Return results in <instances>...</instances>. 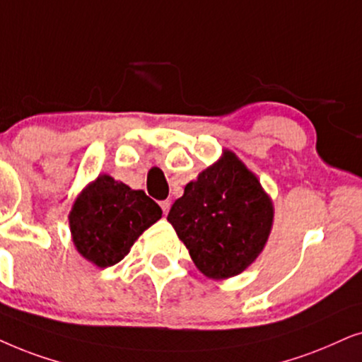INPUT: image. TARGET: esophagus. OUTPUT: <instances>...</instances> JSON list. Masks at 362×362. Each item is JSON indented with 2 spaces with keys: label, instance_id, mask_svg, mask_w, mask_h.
Masks as SVG:
<instances>
[{
  "label": "esophagus",
  "instance_id": "1",
  "mask_svg": "<svg viewBox=\"0 0 362 362\" xmlns=\"http://www.w3.org/2000/svg\"><path fill=\"white\" fill-rule=\"evenodd\" d=\"M160 209H162V211H163V214H168V210H170V202H168V200H162L160 202Z\"/></svg>",
  "mask_w": 362,
  "mask_h": 362
}]
</instances>
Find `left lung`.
Here are the masks:
<instances>
[{"instance_id": "left-lung-1", "label": "left lung", "mask_w": 362, "mask_h": 362, "mask_svg": "<svg viewBox=\"0 0 362 362\" xmlns=\"http://www.w3.org/2000/svg\"><path fill=\"white\" fill-rule=\"evenodd\" d=\"M167 220L205 276L221 279L242 273L267 243L273 205L258 178L225 152L221 160L187 184Z\"/></svg>"}]
</instances>
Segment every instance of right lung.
<instances>
[{
  "label": "right lung",
  "mask_w": 362,
  "mask_h": 362,
  "mask_svg": "<svg viewBox=\"0 0 362 362\" xmlns=\"http://www.w3.org/2000/svg\"><path fill=\"white\" fill-rule=\"evenodd\" d=\"M162 210L144 190L100 175L77 197L69 225L77 252L100 268L119 263Z\"/></svg>",
  "instance_id": "right-lung-1"
}]
</instances>
